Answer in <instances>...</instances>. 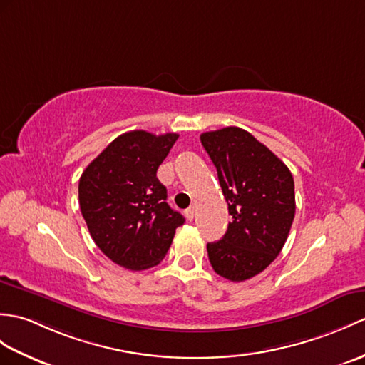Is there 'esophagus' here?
<instances>
[{"label":"esophagus","instance_id":"obj_1","mask_svg":"<svg viewBox=\"0 0 365 365\" xmlns=\"http://www.w3.org/2000/svg\"><path fill=\"white\" fill-rule=\"evenodd\" d=\"M185 216H186V219H188V221H192V219H194V207L186 208L185 210Z\"/></svg>","mask_w":365,"mask_h":365}]
</instances>
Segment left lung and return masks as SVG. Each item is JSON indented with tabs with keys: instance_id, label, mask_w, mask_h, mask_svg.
<instances>
[{
	"instance_id": "8db88e82",
	"label": "left lung",
	"mask_w": 365,
	"mask_h": 365,
	"mask_svg": "<svg viewBox=\"0 0 365 365\" xmlns=\"http://www.w3.org/2000/svg\"><path fill=\"white\" fill-rule=\"evenodd\" d=\"M228 203L232 222L222 240L208 242L215 272L244 282L262 272L289 235L295 216L294 179L282 160L240 127L200 135Z\"/></svg>"
}]
</instances>
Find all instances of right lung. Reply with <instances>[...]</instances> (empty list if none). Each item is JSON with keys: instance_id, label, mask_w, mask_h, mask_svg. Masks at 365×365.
Returning a JSON list of instances; mask_svg holds the SVG:
<instances>
[{"instance_id": "1", "label": "right lung", "mask_w": 365, "mask_h": 365, "mask_svg": "<svg viewBox=\"0 0 365 365\" xmlns=\"http://www.w3.org/2000/svg\"><path fill=\"white\" fill-rule=\"evenodd\" d=\"M179 138L132 130L120 135L86 168L79 205L101 252L121 267L157 266L185 217L166 203L157 169Z\"/></svg>"}]
</instances>
